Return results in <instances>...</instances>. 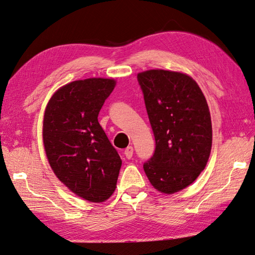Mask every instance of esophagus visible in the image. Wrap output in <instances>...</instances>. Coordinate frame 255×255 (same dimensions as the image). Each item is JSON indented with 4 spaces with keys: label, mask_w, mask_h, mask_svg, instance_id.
I'll return each instance as SVG.
<instances>
[{
    "label": "esophagus",
    "mask_w": 255,
    "mask_h": 255,
    "mask_svg": "<svg viewBox=\"0 0 255 255\" xmlns=\"http://www.w3.org/2000/svg\"><path fill=\"white\" fill-rule=\"evenodd\" d=\"M133 147L132 146H128L126 148V150H124V155H126V157L128 158V159H131L132 156H133Z\"/></svg>",
    "instance_id": "obj_1"
}]
</instances>
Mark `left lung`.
<instances>
[{"label":"left lung","instance_id":"8db88e82","mask_svg":"<svg viewBox=\"0 0 255 255\" xmlns=\"http://www.w3.org/2000/svg\"><path fill=\"white\" fill-rule=\"evenodd\" d=\"M137 81L156 142L144 171L156 190L172 194L193 183L208 161L213 132L207 101L183 73L149 70L138 73Z\"/></svg>","mask_w":255,"mask_h":255}]
</instances>
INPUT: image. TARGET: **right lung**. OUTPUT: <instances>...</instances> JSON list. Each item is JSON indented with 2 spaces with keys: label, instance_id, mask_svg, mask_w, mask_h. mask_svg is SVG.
<instances>
[{
  "label": "right lung",
  "instance_id": "obj_1",
  "mask_svg": "<svg viewBox=\"0 0 255 255\" xmlns=\"http://www.w3.org/2000/svg\"><path fill=\"white\" fill-rule=\"evenodd\" d=\"M115 80L66 84L49 100L43 118L44 150L56 177L84 200L100 203L116 190L122 160L98 122Z\"/></svg>",
  "mask_w": 255,
  "mask_h": 255
}]
</instances>
